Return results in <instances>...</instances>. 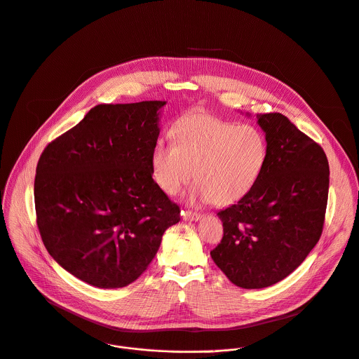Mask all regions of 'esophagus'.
I'll return each mask as SVG.
<instances>
[{"instance_id": "esophagus-1", "label": "esophagus", "mask_w": 359, "mask_h": 359, "mask_svg": "<svg viewBox=\"0 0 359 359\" xmlns=\"http://www.w3.org/2000/svg\"><path fill=\"white\" fill-rule=\"evenodd\" d=\"M182 216L184 220H199L202 217V213L191 212V210H183Z\"/></svg>"}]
</instances>
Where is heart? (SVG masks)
Returning <instances> with one entry per match:
<instances>
[{
    "mask_svg": "<svg viewBox=\"0 0 359 359\" xmlns=\"http://www.w3.org/2000/svg\"><path fill=\"white\" fill-rule=\"evenodd\" d=\"M173 143H157L153 177L175 196L194 172L196 194L216 206L231 205L256 184L268 158L265 135L252 124H238L196 110L182 116L173 128Z\"/></svg>",
    "mask_w": 359,
    "mask_h": 359,
    "instance_id": "obj_1",
    "label": "heart"
}]
</instances>
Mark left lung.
<instances>
[{
	"label": "left lung",
	"mask_w": 359,
	"mask_h": 359,
	"mask_svg": "<svg viewBox=\"0 0 359 359\" xmlns=\"http://www.w3.org/2000/svg\"><path fill=\"white\" fill-rule=\"evenodd\" d=\"M268 142L262 175L217 216L223 238L210 252L232 283L271 286L295 271L318 243L328 203L330 165L323 149L280 113L259 116Z\"/></svg>",
	"instance_id": "8db88e82"
}]
</instances>
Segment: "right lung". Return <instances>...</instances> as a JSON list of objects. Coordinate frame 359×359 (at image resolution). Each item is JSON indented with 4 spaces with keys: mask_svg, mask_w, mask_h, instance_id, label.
I'll return each instance as SVG.
<instances>
[{
    "mask_svg": "<svg viewBox=\"0 0 359 359\" xmlns=\"http://www.w3.org/2000/svg\"><path fill=\"white\" fill-rule=\"evenodd\" d=\"M166 102L99 104L47 144L34 180L43 243L67 272L97 287L135 282L180 220L153 180Z\"/></svg>",
    "mask_w": 359,
    "mask_h": 359,
    "instance_id": "obj_1",
    "label": "right lung"
}]
</instances>
